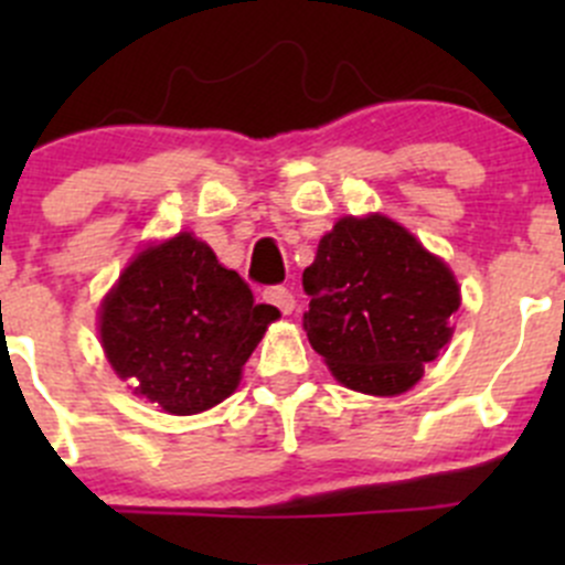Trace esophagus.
I'll use <instances>...</instances> for the list:
<instances>
[{
	"instance_id": "obj_1",
	"label": "esophagus",
	"mask_w": 565,
	"mask_h": 565,
	"mask_svg": "<svg viewBox=\"0 0 565 565\" xmlns=\"http://www.w3.org/2000/svg\"><path fill=\"white\" fill-rule=\"evenodd\" d=\"M265 300H267V303L276 306V309L281 311V315H292V311H295V295L289 292L287 287L265 289Z\"/></svg>"
}]
</instances>
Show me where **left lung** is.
Returning <instances> with one entry per match:
<instances>
[{"label":"left lung","instance_id":"obj_1","mask_svg":"<svg viewBox=\"0 0 565 565\" xmlns=\"http://www.w3.org/2000/svg\"><path fill=\"white\" fill-rule=\"evenodd\" d=\"M303 289L311 347L341 385L372 396H396L424 377L461 303L451 267L380 213L335 221Z\"/></svg>","mask_w":565,"mask_h":565}]
</instances>
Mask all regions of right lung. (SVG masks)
Here are the masks:
<instances>
[{"mask_svg": "<svg viewBox=\"0 0 565 565\" xmlns=\"http://www.w3.org/2000/svg\"><path fill=\"white\" fill-rule=\"evenodd\" d=\"M278 319L191 232L134 256L100 303V344L119 380L169 415L215 407Z\"/></svg>", "mask_w": 565, "mask_h": 565, "instance_id": "obj_1", "label": "right lung"}]
</instances>
